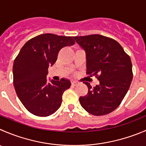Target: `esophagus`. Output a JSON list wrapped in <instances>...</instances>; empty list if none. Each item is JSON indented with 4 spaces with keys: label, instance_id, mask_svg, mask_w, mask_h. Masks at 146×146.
I'll return each mask as SVG.
<instances>
[{
    "label": "esophagus",
    "instance_id": "1",
    "mask_svg": "<svg viewBox=\"0 0 146 146\" xmlns=\"http://www.w3.org/2000/svg\"><path fill=\"white\" fill-rule=\"evenodd\" d=\"M78 83V82L76 81V80H72V81H71V84H72V86H76V85H77Z\"/></svg>",
    "mask_w": 146,
    "mask_h": 146
}]
</instances>
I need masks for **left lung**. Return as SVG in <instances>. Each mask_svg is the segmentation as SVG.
I'll use <instances>...</instances> for the list:
<instances>
[{
    "mask_svg": "<svg viewBox=\"0 0 146 146\" xmlns=\"http://www.w3.org/2000/svg\"><path fill=\"white\" fill-rule=\"evenodd\" d=\"M86 51V73L96 76L100 83L92 87L83 82L88 92L79 98L82 107L93 115H103L119 106L133 79L130 56L116 41L103 35L73 37Z\"/></svg>",
    "mask_w": 146,
    "mask_h": 146,
    "instance_id": "8db88e82",
    "label": "left lung"
}]
</instances>
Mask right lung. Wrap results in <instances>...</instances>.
<instances>
[{"label": "right lung", "instance_id": "add662e5", "mask_svg": "<svg viewBox=\"0 0 146 146\" xmlns=\"http://www.w3.org/2000/svg\"><path fill=\"white\" fill-rule=\"evenodd\" d=\"M73 37L52 33L37 35L28 40L14 60L15 92L24 107L32 114L46 117L60 107L62 96L70 88V80L46 79L48 69L56 63L62 48L75 43Z\"/></svg>", "mask_w": 146, "mask_h": 146}]
</instances>
